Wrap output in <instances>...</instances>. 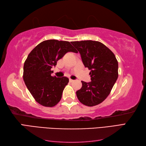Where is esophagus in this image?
<instances>
[{"mask_svg": "<svg viewBox=\"0 0 146 146\" xmlns=\"http://www.w3.org/2000/svg\"><path fill=\"white\" fill-rule=\"evenodd\" d=\"M69 81H70V83H72V82H74V80H71V79H70V80H69Z\"/></svg>", "mask_w": 146, "mask_h": 146, "instance_id": "esophagus-1", "label": "esophagus"}]
</instances>
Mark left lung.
<instances>
[{
	"label": "left lung",
	"mask_w": 146,
	"mask_h": 146,
	"mask_svg": "<svg viewBox=\"0 0 146 146\" xmlns=\"http://www.w3.org/2000/svg\"><path fill=\"white\" fill-rule=\"evenodd\" d=\"M81 55L83 64L90 70L92 81H82V87L76 92L83 105L93 107L104 101L112 89L118 76V61L110 49L92 40L72 41Z\"/></svg>",
	"instance_id": "1"
}]
</instances>
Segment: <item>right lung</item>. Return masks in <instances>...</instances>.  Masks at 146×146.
Wrapping results in <instances>:
<instances>
[{"mask_svg":"<svg viewBox=\"0 0 146 146\" xmlns=\"http://www.w3.org/2000/svg\"><path fill=\"white\" fill-rule=\"evenodd\" d=\"M68 52H78L68 41L46 40L37 45L24 62V83L35 100L42 106L52 107L61 99L69 79L52 76L51 69Z\"/></svg>","mask_w":146,"mask_h":146,"instance_id":"obj_1","label":"right lung"}]
</instances>
